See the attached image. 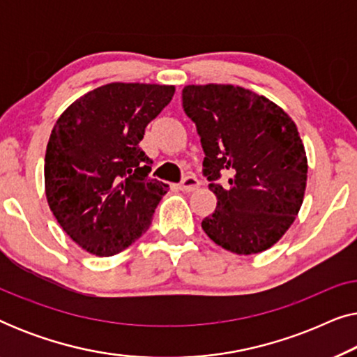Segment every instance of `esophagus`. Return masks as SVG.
<instances>
[{"mask_svg": "<svg viewBox=\"0 0 357 357\" xmlns=\"http://www.w3.org/2000/svg\"><path fill=\"white\" fill-rule=\"evenodd\" d=\"M199 187V180L195 177V175H188V177H185L182 180V183L178 185V188L182 190V192H195Z\"/></svg>", "mask_w": 357, "mask_h": 357, "instance_id": "obj_1", "label": "esophagus"}]
</instances>
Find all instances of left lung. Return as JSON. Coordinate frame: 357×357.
Instances as JSON below:
<instances>
[{
    "instance_id": "left-lung-1",
    "label": "left lung",
    "mask_w": 357,
    "mask_h": 357,
    "mask_svg": "<svg viewBox=\"0 0 357 357\" xmlns=\"http://www.w3.org/2000/svg\"><path fill=\"white\" fill-rule=\"evenodd\" d=\"M183 110L197 125L203 174L218 204L202 227L237 255L265 252L299 213L307 155L297 126L275 102L232 84L185 86ZM221 173L229 185L217 183Z\"/></svg>"
}]
</instances>
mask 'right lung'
I'll return each mask as SVG.
<instances>
[{"label":"right lung","instance_id":"add662e5","mask_svg":"<svg viewBox=\"0 0 357 357\" xmlns=\"http://www.w3.org/2000/svg\"><path fill=\"white\" fill-rule=\"evenodd\" d=\"M174 86L110 82L73 102L53 126L45 195L63 231L97 257L125 250L148 231L169 185L151 178L144 130Z\"/></svg>","mask_w":357,"mask_h":357}]
</instances>
